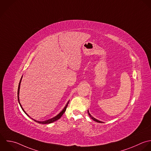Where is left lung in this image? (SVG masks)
Returning <instances> with one entry per match:
<instances>
[{"mask_svg": "<svg viewBox=\"0 0 151 151\" xmlns=\"http://www.w3.org/2000/svg\"><path fill=\"white\" fill-rule=\"evenodd\" d=\"M88 115H89V116L94 121H95V122H99V123H102V122H102V121H99V120H98V119H95V118H93L91 114H90V113H89V110H88Z\"/></svg>", "mask_w": 151, "mask_h": 151, "instance_id": "8db88e82", "label": "left lung"}]
</instances>
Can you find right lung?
I'll use <instances>...</instances> for the list:
<instances>
[{"label": "right lung", "instance_id": "obj_1", "mask_svg": "<svg viewBox=\"0 0 151 151\" xmlns=\"http://www.w3.org/2000/svg\"><path fill=\"white\" fill-rule=\"evenodd\" d=\"M22 79V78H21V79H20V82H19V86H18V90H17V99H18V102H19V105H20V106L22 109L23 110V111L25 113V114H26L27 116H28L29 118H30V117L27 115V114L24 111V109H23V108H22V105H21V104H20V101H19V90H20V83H21ZM68 104H69V101L68 102V103L66 104V105H65V106L64 107V108L62 109V111L59 114H58L56 116H55V117H53V118H51V119H48V120H46V121H36V120H35V119H32V118H30L32 119L34 121H35V122L39 123V124H47L52 123V122H55V121H57V120H58L60 118V117L62 116V115H63V114H64V112L66 111V108H67V106H68Z\"/></svg>", "mask_w": 151, "mask_h": 151}]
</instances>
